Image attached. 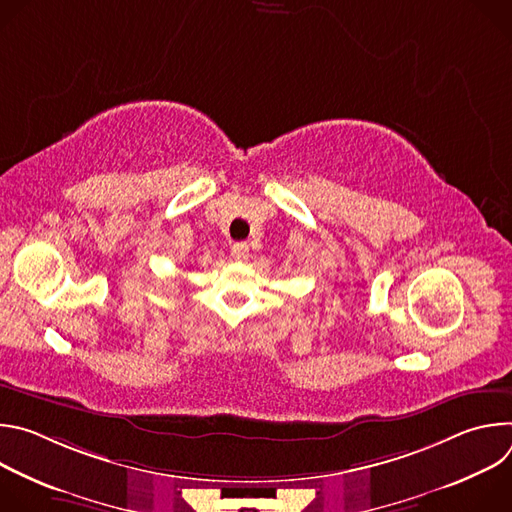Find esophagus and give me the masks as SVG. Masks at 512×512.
<instances>
[{"instance_id": "obj_1", "label": "esophagus", "mask_w": 512, "mask_h": 512, "mask_svg": "<svg viewBox=\"0 0 512 512\" xmlns=\"http://www.w3.org/2000/svg\"><path fill=\"white\" fill-rule=\"evenodd\" d=\"M231 255H233V259H237V261H247V259H249V245H247V243H235V245L231 247Z\"/></svg>"}]
</instances>
